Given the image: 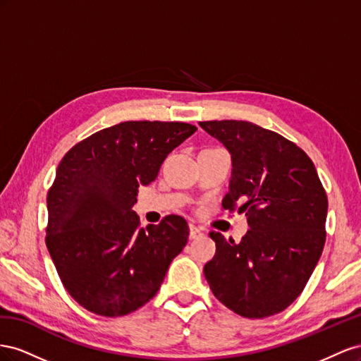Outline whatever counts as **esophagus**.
<instances>
[{"mask_svg":"<svg viewBox=\"0 0 361 361\" xmlns=\"http://www.w3.org/2000/svg\"><path fill=\"white\" fill-rule=\"evenodd\" d=\"M202 235V231L198 228V226H195V225H190L189 226V239H198V238H201Z\"/></svg>","mask_w":361,"mask_h":361,"instance_id":"obj_1","label":"esophagus"}]
</instances>
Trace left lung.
I'll use <instances>...</instances> for the list:
<instances>
[{"label": "left lung", "mask_w": 361, "mask_h": 361, "mask_svg": "<svg viewBox=\"0 0 361 361\" xmlns=\"http://www.w3.org/2000/svg\"><path fill=\"white\" fill-rule=\"evenodd\" d=\"M231 154L222 205L245 213L239 243L210 233L216 254L204 266L213 295L243 317L283 312L301 295L325 245L326 193L313 161L293 142L246 121L200 122Z\"/></svg>", "instance_id": "obj_1"}]
</instances>
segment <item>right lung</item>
Masks as SVG:
<instances>
[{"label": "right lung", "mask_w": 361, "mask_h": 361, "mask_svg": "<svg viewBox=\"0 0 361 361\" xmlns=\"http://www.w3.org/2000/svg\"><path fill=\"white\" fill-rule=\"evenodd\" d=\"M197 127L127 121L101 130L61 159L48 190L47 248L68 293L86 310L123 316L157 293L189 238L169 214L139 228L137 189L157 178L168 154Z\"/></svg>", "instance_id": "1"}]
</instances>
